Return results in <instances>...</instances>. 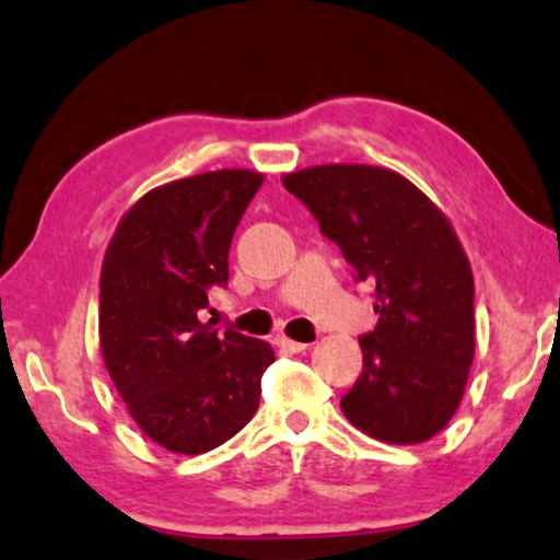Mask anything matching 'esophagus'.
Returning a JSON list of instances; mask_svg holds the SVG:
<instances>
[{
  "instance_id": "1",
  "label": "esophagus",
  "mask_w": 560,
  "mask_h": 560,
  "mask_svg": "<svg viewBox=\"0 0 560 560\" xmlns=\"http://www.w3.org/2000/svg\"><path fill=\"white\" fill-rule=\"evenodd\" d=\"M277 348L279 350H283V352H304V350H310V342H294V340H289V337H277Z\"/></svg>"
}]
</instances>
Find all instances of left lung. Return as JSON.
Masks as SVG:
<instances>
[{
	"mask_svg": "<svg viewBox=\"0 0 560 560\" xmlns=\"http://www.w3.org/2000/svg\"><path fill=\"white\" fill-rule=\"evenodd\" d=\"M373 287L377 325L342 413L362 434L419 444L452 419L475 358V279L448 220L406 177L325 164L281 179Z\"/></svg>",
	"mask_w": 560,
	"mask_h": 560,
	"instance_id": "8db88e82",
	"label": "left lung"
}]
</instances>
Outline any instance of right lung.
<instances>
[{
    "label": "right lung",
    "mask_w": 560,
    "mask_h": 560,
    "mask_svg": "<svg viewBox=\"0 0 560 560\" xmlns=\"http://www.w3.org/2000/svg\"><path fill=\"white\" fill-rule=\"evenodd\" d=\"M264 177L205 172L147 192L116 228L101 269L98 335L131 419L156 444L202 454L254 419L269 342L200 322L228 287V250Z\"/></svg>",
    "instance_id": "right-lung-1"
}]
</instances>
